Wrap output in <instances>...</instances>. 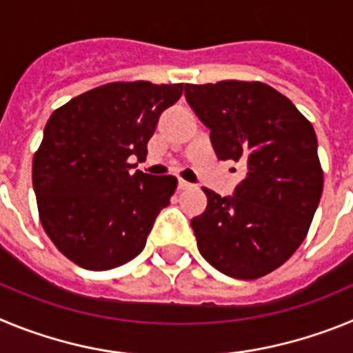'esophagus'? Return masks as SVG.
I'll return each mask as SVG.
<instances>
[{"label":"esophagus","instance_id":"1","mask_svg":"<svg viewBox=\"0 0 353 353\" xmlns=\"http://www.w3.org/2000/svg\"><path fill=\"white\" fill-rule=\"evenodd\" d=\"M191 187H192V183H189V182H185V180L179 179V189H180V191H187V189H191Z\"/></svg>","mask_w":353,"mask_h":353}]
</instances>
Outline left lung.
<instances>
[{"instance_id": "obj_1", "label": "left lung", "mask_w": 353, "mask_h": 353, "mask_svg": "<svg viewBox=\"0 0 353 353\" xmlns=\"http://www.w3.org/2000/svg\"><path fill=\"white\" fill-rule=\"evenodd\" d=\"M185 99L219 161L248 168L233 196L203 187L207 210L191 221L199 252L236 279L272 272L302 244L323 191L313 125L258 81L185 84Z\"/></svg>"}]
</instances>
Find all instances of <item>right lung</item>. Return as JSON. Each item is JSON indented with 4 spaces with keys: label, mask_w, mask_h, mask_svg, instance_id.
Returning a JSON list of instances; mask_svg holds the SVG:
<instances>
[{
    "label": "right lung",
    "mask_w": 353,
    "mask_h": 353,
    "mask_svg": "<svg viewBox=\"0 0 353 353\" xmlns=\"http://www.w3.org/2000/svg\"><path fill=\"white\" fill-rule=\"evenodd\" d=\"M183 84L109 83L56 109L33 157L40 223L52 244L88 270H109L145 249L155 217L176 189L145 161L159 117Z\"/></svg>",
    "instance_id": "1"
}]
</instances>
